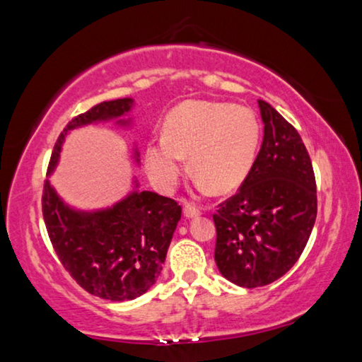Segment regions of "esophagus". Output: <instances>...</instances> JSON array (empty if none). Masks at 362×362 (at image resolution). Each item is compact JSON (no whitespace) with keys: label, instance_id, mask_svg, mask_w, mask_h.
Instances as JSON below:
<instances>
[{"label":"esophagus","instance_id":"esophagus-1","mask_svg":"<svg viewBox=\"0 0 362 362\" xmlns=\"http://www.w3.org/2000/svg\"><path fill=\"white\" fill-rule=\"evenodd\" d=\"M183 215L187 218H195L198 215H202V210L195 205H192V203H185V206H183Z\"/></svg>","mask_w":362,"mask_h":362}]
</instances>
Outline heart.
<instances>
[{
  "label": "heart",
  "mask_w": 362,
  "mask_h": 362,
  "mask_svg": "<svg viewBox=\"0 0 362 362\" xmlns=\"http://www.w3.org/2000/svg\"><path fill=\"white\" fill-rule=\"evenodd\" d=\"M261 144V123L246 106L225 101L188 100L167 115L164 136L146 144V169L160 190L179 180L185 156L198 174V185L220 195L246 180Z\"/></svg>",
  "instance_id": "1"
}]
</instances>
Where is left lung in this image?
Returning a JSON list of instances; mask_svg holds the SVG:
<instances>
[{
  "label": "left lung",
  "instance_id": "1",
  "mask_svg": "<svg viewBox=\"0 0 362 362\" xmlns=\"http://www.w3.org/2000/svg\"><path fill=\"white\" fill-rule=\"evenodd\" d=\"M264 139L236 195L213 215L215 261L221 276L256 288L288 272L317 220V183L302 137L271 105L259 100Z\"/></svg>",
  "mask_w": 362,
  "mask_h": 362
}]
</instances>
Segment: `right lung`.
Returning a JSON list of instances; mask_svg holds the SVG:
<instances>
[{"mask_svg":"<svg viewBox=\"0 0 362 362\" xmlns=\"http://www.w3.org/2000/svg\"><path fill=\"white\" fill-rule=\"evenodd\" d=\"M132 103V98L103 101L75 116L55 142L49 174L57 165L69 131L110 119L129 124L121 118ZM42 215L55 254L74 281L91 295L123 302L146 293L157 281L182 208L172 198L134 190L105 210L77 211L45 180Z\"/></svg>","mask_w":362,"mask_h":362,"instance_id":"add662e5","label":"right lung"}]
</instances>
